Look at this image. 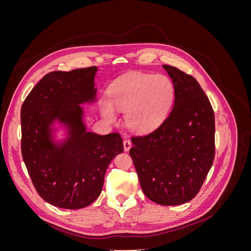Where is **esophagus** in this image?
<instances>
[{"mask_svg":"<svg viewBox=\"0 0 251 251\" xmlns=\"http://www.w3.org/2000/svg\"><path fill=\"white\" fill-rule=\"evenodd\" d=\"M131 147H132V142L128 140V139H125L124 140V149H125V151H127L128 150L131 149Z\"/></svg>","mask_w":251,"mask_h":251,"instance_id":"1","label":"esophagus"}]
</instances>
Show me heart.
Segmentation results:
<instances>
[{
    "label": "heart",
    "mask_w": 251,
    "mask_h": 251,
    "mask_svg": "<svg viewBox=\"0 0 251 251\" xmlns=\"http://www.w3.org/2000/svg\"><path fill=\"white\" fill-rule=\"evenodd\" d=\"M174 98V85L165 75L132 73L113 83L110 102L101 103V112L111 121L116 119L115 110L126 112L128 126L148 131L168 115Z\"/></svg>",
    "instance_id": "b5f03b06"
}]
</instances>
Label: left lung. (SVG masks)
<instances>
[{
  "label": "left lung",
  "mask_w": 251,
  "mask_h": 251,
  "mask_svg": "<svg viewBox=\"0 0 251 251\" xmlns=\"http://www.w3.org/2000/svg\"><path fill=\"white\" fill-rule=\"evenodd\" d=\"M173 80L172 111L153 131L131 137L130 156L150 200L165 205L191 201L215 159V113L192 75L163 65Z\"/></svg>",
  "instance_id": "1"
}]
</instances>
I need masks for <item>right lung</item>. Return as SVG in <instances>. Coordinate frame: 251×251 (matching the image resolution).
Instances as JSON below:
<instances>
[{
  "mask_svg": "<svg viewBox=\"0 0 251 251\" xmlns=\"http://www.w3.org/2000/svg\"><path fill=\"white\" fill-rule=\"evenodd\" d=\"M97 67L53 71L36 83L22 104L21 149L32 183L42 198L56 207L78 209L100 195L110 162L123 153L118 133L87 132L79 104L94 100ZM55 119L70 128L57 146L50 126Z\"/></svg>",
  "mask_w": 251,
  "mask_h": 251,
  "instance_id": "add662e5",
  "label": "right lung"
}]
</instances>
